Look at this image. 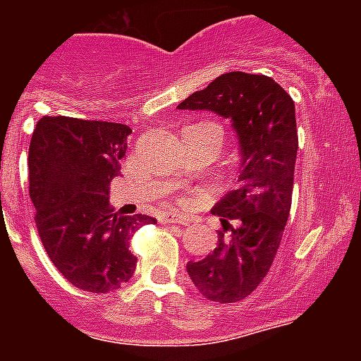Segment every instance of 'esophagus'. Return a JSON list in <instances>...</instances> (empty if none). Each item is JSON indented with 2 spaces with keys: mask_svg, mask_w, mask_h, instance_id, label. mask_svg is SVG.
Returning a JSON list of instances; mask_svg holds the SVG:
<instances>
[{
  "mask_svg": "<svg viewBox=\"0 0 361 361\" xmlns=\"http://www.w3.org/2000/svg\"><path fill=\"white\" fill-rule=\"evenodd\" d=\"M159 221H161V223H164V225H166V223H172V225H183V223H185V217H181V215H172V214H166V215H163V217H159Z\"/></svg>",
  "mask_w": 361,
  "mask_h": 361,
  "instance_id": "esophagus-1",
  "label": "esophagus"
}]
</instances>
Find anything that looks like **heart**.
Here are the masks:
<instances>
[{"instance_id":"heart-1","label":"heart","mask_w":361,"mask_h":361,"mask_svg":"<svg viewBox=\"0 0 361 361\" xmlns=\"http://www.w3.org/2000/svg\"><path fill=\"white\" fill-rule=\"evenodd\" d=\"M189 204H191V200H189V198H181L180 200V206H189Z\"/></svg>"}]
</instances>
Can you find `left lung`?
Returning <instances> with one entry per match:
<instances>
[{
	"instance_id": "obj_1",
	"label": "left lung",
	"mask_w": 361,
	"mask_h": 361,
	"mask_svg": "<svg viewBox=\"0 0 361 361\" xmlns=\"http://www.w3.org/2000/svg\"><path fill=\"white\" fill-rule=\"evenodd\" d=\"M228 118L241 149L240 185L215 204L223 231L208 257L187 264L212 302L247 298L268 275L290 214L298 127L294 101L269 76L225 73L178 104Z\"/></svg>"
}]
</instances>
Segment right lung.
Instances as JSON below:
<instances>
[{
    "mask_svg": "<svg viewBox=\"0 0 361 361\" xmlns=\"http://www.w3.org/2000/svg\"><path fill=\"white\" fill-rule=\"evenodd\" d=\"M130 129L123 123L42 116L31 135L30 198L44 251L76 288L106 294L133 277L129 240L147 215H120L109 185L120 174Z\"/></svg>",
    "mask_w": 361,
    "mask_h": 361,
    "instance_id": "obj_1",
    "label": "right lung"
}]
</instances>
